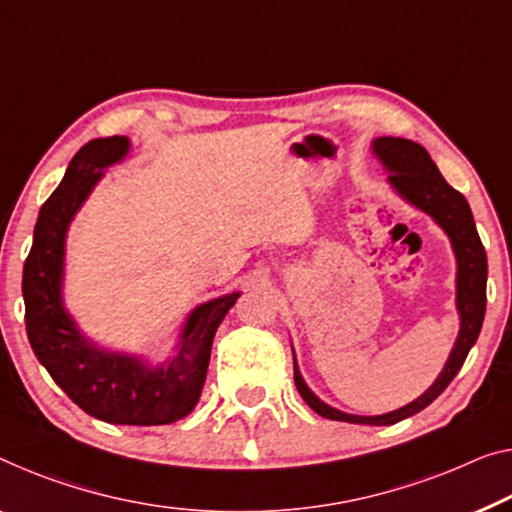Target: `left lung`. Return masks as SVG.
<instances>
[{
    "label": "left lung",
    "instance_id": "obj_1",
    "mask_svg": "<svg viewBox=\"0 0 512 512\" xmlns=\"http://www.w3.org/2000/svg\"><path fill=\"white\" fill-rule=\"evenodd\" d=\"M372 154H375L379 158V163L384 165V170L388 172V183H391L395 193H398L404 202L411 204V207L427 213V216L448 234V239H451L457 262L455 305L457 315H460V331H457L451 356H448L439 377L434 379V384L427 388L423 395H418L414 402L404 404V407L395 411H388V414L356 416L319 400L301 377L299 365H296V354L294 384L296 391L301 393V398L308 402V407L312 411H317L319 416L331 418V421L361 425H393L418 414V411H423L427 404L437 400L439 395L444 393V388L451 384L457 372H460L469 349L476 345L478 333L483 329L487 303V255L476 232V223L474 216H471L469 202L464 200V195L457 193L453 186H448V181L441 177L439 167L434 165V160L421 144L404 140V137H377V140L372 142Z\"/></svg>",
    "mask_w": 512,
    "mask_h": 512
}]
</instances>
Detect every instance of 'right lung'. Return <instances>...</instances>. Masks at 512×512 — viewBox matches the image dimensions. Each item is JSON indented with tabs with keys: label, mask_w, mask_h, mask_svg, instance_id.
I'll return each instance as SVG.
<instances>
[{
	"label": "right lung",
	"mask_w": 512,
	"mask_h": 512,
	"mask_svg": "<svg viewBox=\"0 0 512 512\" xmlns=\"http://www.w3.org/2000/svg\"><path fill=\"white\" fill-rule=\"evenodd\" d=\"M128 151L131 140L124 135L87 142L38 211L22 271L25 324L38 361L89 416L114 425H167L195 409L207 379L213 335L241 292L197 305L183 322L172 354L158 365L144 356L98 347L78 329L64 305L66 234L105 167L121 163Z\"/></svg>",
	"instance_id": "right-lung-1"
}]
</instances>
